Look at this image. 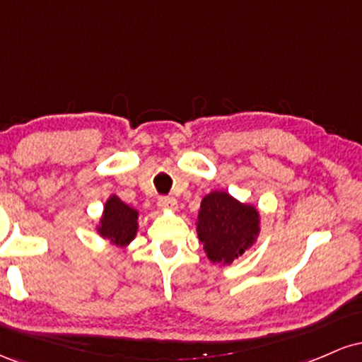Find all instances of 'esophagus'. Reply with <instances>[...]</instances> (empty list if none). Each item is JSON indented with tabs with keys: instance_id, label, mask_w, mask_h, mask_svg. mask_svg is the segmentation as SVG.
<instances>
[{
	"instance_id": "1",
	"label": "esophagus",
	"mask_w": 362,
	"mask_h": 362,
	"mask_svg": "<svg viewBox=\"0 0 362 362\" xmlns=\"http://www.w3.org/2000/svg\"><path fill=\"white\" fill-rule=\"evenodd\" d=\"M158 207L163 211H175L177 209V199L173 197H160L158 199Z\"/></svg>"
}]
</instances>
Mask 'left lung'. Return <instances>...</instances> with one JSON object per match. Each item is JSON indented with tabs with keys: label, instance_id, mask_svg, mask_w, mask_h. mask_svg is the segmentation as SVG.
Instances as JSON below:
<instances>
[{
	"label": "left lung",
	"instance_id": "8db88e82",
	"mask_svg": "<svg viewBox=\"0 0 362 362\" xmlns=\"http://www.w3.org/2000/svg\"><path fill=\"white\" fill-rule=\"evenodd\" d=\"M260 214L252 204L236 201L228 192L213 190L201 202L197 236L213 264L230 265L255 243Z\"/></svg>",
	"mask_w": 362,
	"mask_h": 362
}]
</instances>
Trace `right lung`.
<instances>
[{
    "instance_id": "1",
    "label": "right lung",
    "mask_w": 362,
    "mask_h": 362,
    "mask_svg": "<svg viewBox=\"0 0 362 362\" xmlns=\"http://www.w3.org/2000/svg\"><path fill=\"white\" fill-rule=\"evenodd\" d=\"M138 211L122 202L117 195H110L103 206L98 233L117 247H127L138 233Z\"/></svg>"
}]
</instances>
